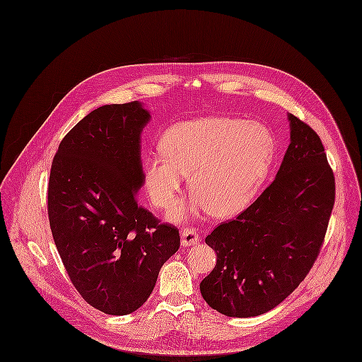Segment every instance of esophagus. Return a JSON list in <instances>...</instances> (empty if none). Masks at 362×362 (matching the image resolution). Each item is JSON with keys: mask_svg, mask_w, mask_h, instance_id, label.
<instances>
[{"mask_svg": "<svg viewBox=\"0 0 362 362\" xmlns=\"http://www.w3.org/2000/svg\"><path fill=\"white\" fill-rule=\"evenodd\" d=\"M180 236H182V246H193V245H197L200 240L199 233L193 228H183L180 230Z\"/></svg>", "mask_w": 362, "mask_h": 362, "instance_id": "obj_1", "label": "esophagus"}]
</instances>
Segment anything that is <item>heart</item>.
Instances as JSON below:
<instances>
[{"mask_svg": "<svg viewBox=\"0 0 362 362\" xmlns=\"http://www.w3.org/2000/svg\"><path fill=\"white\" fill-rule=\"evenodd\" d=\"M159 149L162 156H149L144 165L145 189L155 207H173L182 175H187L193 194L170 219L185 221L209 210L229 217L255 197L273 159L274 136L259 120L209 117L172 127Z\"/></svg>", "mask_w": 362, "mask_h": 362, "instance_id": "heart-1", "label": "heart"}]
</instances>
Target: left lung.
Segmentation results:
<instances>
[{
  "mask_svg": "<svg viewBox=\"0 0 362 362\" xmlns=\"http://www.w3.org/2000/svg\"><path fill=\"white\" fill-rule=\"evenodd\" d=\"M291 143L273 183L206 238L217 253L202 281L204 300L230 317L263 315L312 269L334 206L336 182L319 136L288 115Z\"/></svg>",
  "mask_w": 362,
  "mask_h": 362,
  "instance_id": "left-lung-1",
  "label": "left lung"
}]
</instances>
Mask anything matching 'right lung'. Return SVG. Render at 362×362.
<instances>
[{
  "label": "right lung",
  "mask_w": 362,
  "mask_h": 362,
  "mask_svg": "<svg viewBox=\"0 0 362 362\" xmlns=\"http://www.w3.org/2000/svg\"><path fill=\"white\" fill-rule=\"evenodd\" d=\"M149 119L137 100L98 107L67 133L52 163L47 213L56 247L74 287L107 315L144 305L180 246L179 229L137 200Z\"/></svg>",
  "instance_id": "obj_1"
}]
</instances>
